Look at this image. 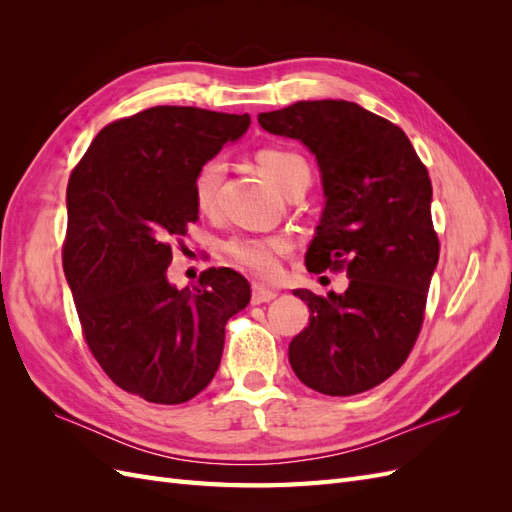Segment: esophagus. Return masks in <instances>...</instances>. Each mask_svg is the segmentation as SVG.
Returning <instances> with one entry per match:
<instances>
[{
    "label": "esophagus",
    "instance_id": "esophagus-1",
    "mask_svg": "<svg viewBox=\"0 0 512 512\" xmlns=\"http://www.w3.org/2000/svg\"><path fill=\"white\" fill-rule=\"evenodd\" d=\"M275 297H277V292H275V290L254 284V288H252V303H254V305L269 303V301H273Z\"/></svg>",
    "mask_w": 512,
    "mask_h": 512
}]
</instances>
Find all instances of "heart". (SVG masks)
<instances>
[{"label":"heart","instance_id":"b5f03b06","mask_svg":"<svg viewBox=\"0 0 512 512\" xmlns=\"http://www.w3.org/2000/svg\"><path fill=\"white\" fill-rule=\"evenodd\" d=\"M258 168L277 190L290 192L292 188H307L312 179L307 160L297 151L267 147L256 153ZM226 173V164L222 158H211L200 164L194 175V198L196 205L203 211H211L215 207L220 185ZM290 250V241L286 237H237L226 245L230 258L254 273L262 280H271L280 273V258Z\"/></svg>","mask_w":512,"mask_h":512}]
</instances>
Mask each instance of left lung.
<instances>
[{
  "label": "left lung",
  "mask_w": 512,
  "mask_h": 512,
  "mask_svg": "<svg viewBox=\"0 0 512 512\" xmlns=\"http://www.w3.org/2000/svg\"><path fill=\"white\" fill-rule=\"evenodd\" d=\"M258 123L316 156L327 203L305 265L350 280L327 297L292 290L309 324L288 346L290 367L331 397L374 389L414 348L440 258L427 168L404 130L354 102L301 100L260 113Z\"/></svg>",
  "instance_id": "8db88e82"
}]
</instances>
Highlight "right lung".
Instances as JSON below:
<instances>
[{"mask_svg":"<svg viewBox=\"0 0 512 512\" xmlns=\"http://www.w3.org/2000/svg\"><path fill=\"white\" fill-rule=\"evenodd\" d=\"M250 115L153 106L98 132L74 166L61 260L83 337L119 389L151 404L196 397L222 361L226 322L250 303V282L211 267L175 288L166 269L198 220L194 175Z\"/></svg>","mask_w":512,"mask_h":512,"instance_id":"right-lung-1","label":"right lung"}]
</instances>
